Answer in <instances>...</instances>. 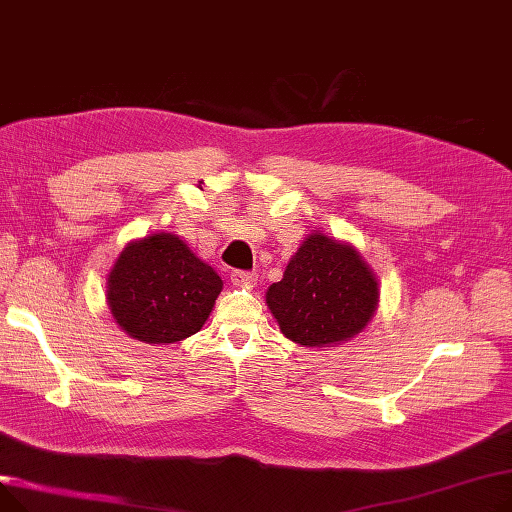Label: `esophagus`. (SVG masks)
I'll return each mask as SVG.
<instances>
[{"mask_svg":"<svg viewBox=\"0 0 512 512\" xmlns=\"http://www.w3.org/2000/svg\"><path fill=\"white\" fill-rule=\"evenodd\" d=\"M258 281V273H246V270H235L231 273V283L237 287H254Z\"/></svg>","mask_w":512,"mask_h":512,"instance_id":"34e87169","label":"esophagus"}]
</instances>
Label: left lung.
Listing matches in <instances>:
<instances>
[{"mask_svg": "<svg viewBox=\"0 0 512 512\" xmlns=\"http://www.w3.org/2000/svg\"><path fill=\"white\" fill-rule=\"evenodd\" d=\"M380 302L374 268L349 242L314 231L299 244L283 279L266 289L281 333L302 347H335L372 322Z\"/></svg>", "mask_w": 512, "mask_h": 512, "instance_id": "8db88e82", "label": "left lung"}]
</instances>
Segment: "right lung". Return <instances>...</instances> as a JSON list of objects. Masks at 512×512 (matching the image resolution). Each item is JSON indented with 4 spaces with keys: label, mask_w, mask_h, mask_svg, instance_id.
Here are the masks:
<instances>
[{
    "label": "right lung",
    "mask_w": 512,
    "mask_h": 512,
    "mask_svg": "<svg viewBox=\"0 0 512 512\" xmlns=\"http://www.w3.org/2000/svg\"><path fill=\"white\" fill-rule=\"evenodd\" d=\"M223 281L182 237L157 231L132 239L107 275V308L136 341L169 345L204 326Z\"/></svg>",
    "instance_id": "obj_1"
}]
</instances>
